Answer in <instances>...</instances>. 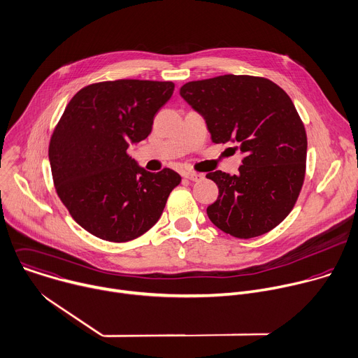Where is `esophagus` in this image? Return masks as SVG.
Listing matches in <instances>:
<instances>
[{
    "label": "esophagus",
    "instance_id": "1",
    "mask_svg": "<svg viewBox=\"0 0 358 358\" xmlns=\"http://www.w3.org/2000/svg\"><path fill=\"white\" fill-rule=\"evenodd\" d=\"M183 178L189 179V180H192V182H199V180H201V179L204 178V175H203V173H199V172L186 171V172H183Z\"/></svg>",
    "mask_w": 358,
    "mask_h": 358
}]
</instances>
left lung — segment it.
<instances>
[{
    "instance_id": "1",
    "label": "left lung",
    "mask_w": 358,
    "mask_h": 358,
    "mask_svg": "<svg viewBox=\"0 0 358 358\" xmlns=\"http://www.w3.org/2000/svg\"><path fill=\"white\" fill-rule=\"evenodd\" d=\"M180 96L204 117L214 144L237 142L244 154L238 175H206L219 187L207 207L211 223L244 240L275 229L292 211L306 173L308 136L291 97L247 75L189 82Z\"/></svg>"
}]
</instances>
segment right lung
Segmentation results:
<instances>
[{
	"label": "right lung",
	"instance_id": "obj_1",
	"mask_svg": "<svg viewBox=\"0 0 358 358\" xmlns=\"http://www.w3.org/2000/svg\"><path fill=\"white\" fill-rule=\"evenodd\" d=\"M173 89L172 82H100L66 106L49 142L52 178L70 216L90 234L127 243L159 220L182 178L168 168L147 172L127 150L151 134Z\"/></svg>",
	"mask_w": 358,
	"mask_h": 358
}]
</instances>
